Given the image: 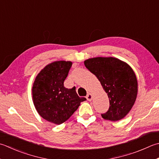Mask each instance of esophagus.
I'll return each instance as SVG.
<instances>
[{"mask_svg":"<svg viewBox=\"0 0 159 159\" xmlns=\"http://www.w3.org/2000/svg\"><path fill=\"white\" fill-rule=\"evenodd\" d=\"M86 98L88 99V101H91L92 100V98H93V95L91 94V93H89V94L87 95Z\"/></svg>","mask_w":159,"mask_h":159,"instance_id":"34e87169","label":"esophagus"}]
</instances>
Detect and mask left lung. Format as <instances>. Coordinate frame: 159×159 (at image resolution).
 Masks as SVG:
<instances>
[{
	"label": "left lung",
	"mask_w": 159,
	"mask_h": 159,
	"mask_svg": "<svg viewBox=\"0 0 159 159\" xmlns=\"http://www.w3.org/2000/svg\"><path fill=\"white\" fill-rule=\"evenodd\" d=\"M84 64L97 77L108 96L110 107L102 117L111 121L123 119L134 105L138 93L137 79L132 68L114 57L89 58Z\"/></svg>",
	"instance_id": "obj_1"
}]
</instances>
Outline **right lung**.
Here are the masks:
<instances>
[{"mask_svg": "<svg viewBox=\"0 0 159 159\" xmlns=\"http://www.w3.org/2000/svg\"><path fill=\"white\" fill-rule=\"evenodd\" d=\"M72 65L71 61H58L47 65L36 76L32 86V100L40 116L60 125L74 114L80 102L76 88H65L64 80Z\"/></svg>", "mask_w": 159, "mask_h": 159, "instance_id": "right-lung-1", "label": "right lung"}]
</instances>
